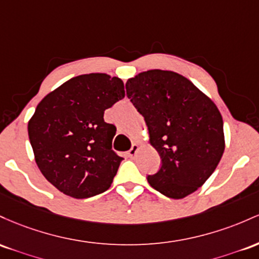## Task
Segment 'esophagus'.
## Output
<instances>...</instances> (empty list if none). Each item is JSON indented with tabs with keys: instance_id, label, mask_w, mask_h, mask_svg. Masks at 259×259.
Wrapping results in <instances>:
<instances>
[{
	"instance_id": "34e87169",
	"label": "esophagus",
	"mask_w": 259,
	"mask_h": 259,
	"mask_svg": "<svg viewBox=\"0 0 259 259\" xmlns=\"http://www.w3.org/2000/svg\"><path fill=\"white\" fill-rule=\"evenodd\" d=\"M138 149H139V147H138V144H132V147H131V149L128 150V156L130 158H135L136 156V154H137V152H138Z\"/></svg>"
}]
</instances>
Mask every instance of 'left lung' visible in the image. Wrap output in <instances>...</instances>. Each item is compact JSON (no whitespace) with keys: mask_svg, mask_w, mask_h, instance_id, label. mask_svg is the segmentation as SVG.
I'll list each match as a JSON object with an SVG mask.
<instances>
[{"mask_svg":"<svg viewBox=\"0 0 259 259\" xmlns=\"http://www.w3.org/2000/svg\"><path fill=\"white\" fill-rule=\"evenodd\" d=\"M127 97L144 117L161 166L148 182L181 199L214 172L224 149L223 117L215 104L184 75L150 69L126 83Z\"/></svg>","mask_w":259,"mask_h":259,"instance_id":"1","label":"left lung"}]
</instances>
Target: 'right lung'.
Listing matches in <instances>:
<instances>
[{
  "mask_svg": "<svg viewBox=\"0 0 259 259\" xmlns=\"http://www.w3.org/2000/svg\"><path fill=\"white\" fill-rule=\"evenodd\" d=\"M124 98L123 82L104 73L67 80L40 101L28 123L37 167L50 184L83 199L109 190L123 158L104 111Z\"/></svg>",
  "mask_w": 259,
  "mask_h": 259,
  "instance_id": "add662e5",
  "label": "right lung"
}]
</instances>
